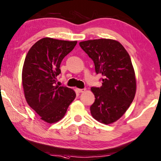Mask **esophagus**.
<instances>
[{
	"label": "esophagus",
	"instance_id": "esophagus-1",
	"mask_svg": "<svg viewBox=\"0 0 161 161\" xmlns=\"http://www.w3.org/2000/svg\"><path fill=\"white\" fill-rule=\"evenodd\" d=\"M85 89H77V91L79 92L80 93H82L84 92H85Z\"/></svg>",
	"mask_w": 161,
	"mask_h": 161
}]
</instances>
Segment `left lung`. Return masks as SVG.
<instances>
[{"label":"left lung","mask_w":161,"mask_h":161,"mask_svg":"<svg viewBox=\"0 0 161 161\" xmlns=\"http://www.w3.org/2000/svg\"><path fill=\"white\" fill-rule=\"evenodd\" d=\"M103 75V85L92 87L95 97L90 112L96 120L108 125L123 115L133 101L136 79L129 53L116 40L99 39L80 43Z\"/></svg>","instance_id":"obj_1"}]
</instances>
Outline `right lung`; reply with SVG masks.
<instances>
[{
  "label": "right lung",
  "mask_w": 161,
  "mask_h": 161,
  "mask_svg": "<svg viewBox=\"0 0 161 161\" xmlns=\"http://www.w3.org/2000/svg\"><path fill=\"white\" fill-rule=\"evenodd\" d=\"M77 42L43 38L32 46L22 70V85L27 103L42 120L52 124L64 117L76 97L72 89L56 85L63 58Z\"/></svg>",
  "instance_id": "add662e5"
}]
</instances>
